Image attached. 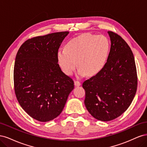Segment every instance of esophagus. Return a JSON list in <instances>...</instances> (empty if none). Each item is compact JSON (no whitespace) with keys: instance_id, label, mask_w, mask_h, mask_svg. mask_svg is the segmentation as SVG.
<instances>
[{"instance_id":"1","label":"esophagus","mask_w":147,"mask_h":147,"mask_svg":"<svg viewBox=\"0 0 147 147\" xmlns=\"http://www.w3.org/2000/svg\"><path fill=\"white\" fill-rule=\"evenodd\" d=\"M74 83H75V85L76 86H78L81 85V83L78 81H74Z\"/></svg>"}]
</instances>
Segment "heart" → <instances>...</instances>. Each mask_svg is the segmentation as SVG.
Segmentation results:
<instances>
[{
    "mask_svg": "<svg viewBox=\"0 0 147 147\" xmlns=\"http://www.w3.org/2000/svg\"><path fill=\"white\" fill-rule=\"evenodd\" d=\"M110 42L104 35L84 33L72 38L60 49L57 59L62 70L68 75L76 69L80 76H93L103 68L109 54Z\"/></svg>",
    "mask_w": 147,
    "mask_h": 147,
    "instance_id": "b5f03b06",
    "label": "heart"
}]
</instances>
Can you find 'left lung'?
<instances>
[{
  "label": "left lung",
  "instance_id": "1",
  "mask_svg": "<svg viewBox=\"0 0 147 147\" xmlns=\"http://www.w3.org/2000/svg\"><path fill=\"white\" fill-rule=\"evenodd\" d=\"M111 47L107 63L83 83L84 104L96 119L109 121L121 115L136 95L137 75L134 57L125 40L108 31Z\"/></svg>",
  "mask_w": 147,
  "mask_h": 147
}]
</instances>
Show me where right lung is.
I'll return each instance as SVG.
<instances>
[{
    "instance_id": "add662e5",
    "label": "right lung",
    "mask_w": 147,
    "mask_h": 147,
    "mask_svg": "<svg viewBox=\"0 0 147 147\" xmlns=\"http://www.w3.org/2000/svg\"><path fill=\"white\" fill-rule=\"evenodd\" d=\"M68 31L28 39L16 56L13 80L18 101L32 118L47 122L58 117L70 92L73 80L61 70L57 53Z\"/></svg>"
}]
</instances>
